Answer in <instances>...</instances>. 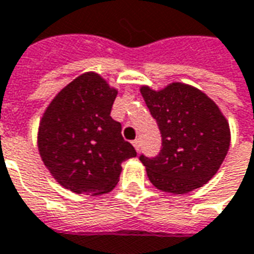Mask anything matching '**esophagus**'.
Here are the masks:
<instances>
[{"label": "esophagus", "mask_w": 254, "mask_h": 254, "mask_svg": "<svg viewBox=\"0 0 254 254\" xmlns=\"http://www.w3.org/2000/svg\"><path fill=\"white\" fill-rule=\"evenodd\" d=\"M132 144H133V147L136 148V151H140V140H139V139L133 140Z\"/></svg>", "instance_id": "34e87169"}]
</instances>
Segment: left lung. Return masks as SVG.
<instances>
[{
    "mask_svg": "<svg viewBox=\"0 0 254 254\" xmlns=\"http://www.w3.org/2000/svg\"><path fill=\"white\" fill-rule=\"evenodd\" d=\"M140 93L162 136L158 157H140L152 186L186 194L206 184L220 169L231 141L230 125L219 106L183 82L159 90L143 85Z\"/></svg>",
    "mask_w": 254,
    "mask_h": 254,
    "instance_id": "1",
    "label": "left lung"
}]
</instances>
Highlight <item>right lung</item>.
Returning a JSON list of instances; mask_svg holds the SVG:
<instances>
[{
    "label": "right lung",
    "mask_w": 254,
    "mask_h": 254,
    "mask_svg": "<svg viewBox=\"0 0 254 254\" xmlns=\"http://www.w3.org/2000/svg\"><path fill=\"white\" fill-rule=\"evenodd\" d=\"M118 89L97 72L81 74L49 103L38 127V151L62 187L102 195L120 182L121 164L136 150L110 113Z\"/></svg>",
    "instance_id": "right-lung-1"
}]
</instances>
